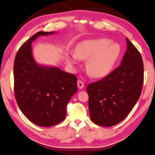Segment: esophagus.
<instances>
[{
  "mask_svg": "<svg viewBox=\"0 0 155 155\" xmlns=\"http://www.w3.org/2000/svg\"><path fill=\"white\" fill-rule=\"evenodd\" d=\"M77 85H78V87L79 89H83L84 87V83L81 81H80V80H79V81H77Z\"/></svg>",
  "mask_w": 155,
  "mask_h": 155,
  "instance_id": "esophagus-1",
  "label": "esophagus"
}]
</instances>
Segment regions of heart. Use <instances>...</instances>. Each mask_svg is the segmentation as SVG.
Instances as JSON below:
<instances>
[{"label":"heart","mask_w":155,"mask_h":155,"mask_svg":"<svg viewBox=\"0 0 155 155\" xmlns=\"http://www.w3.org/2000/svg\"><path fill=\"white\" fill-rule=\"evenodd\" d=\"M120 54V46L111 43L106 38L87 40L81 42L76 47L75 54L68 58L70 63H75L78 58L88 59L87 70L95 78L107 76L113 68Z\"/></svg>","instance_id":"heart-1"}]
</instances>
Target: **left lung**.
<instances>
[{
    "label": "left lung",
    "instance_id": "obj_1",
    "mask_svg": "<svg viewBox=\"0 0 155 155\" xmlns=\"http://www.w3.org/2000/svg\"><path fill=\"white\" fill-rule=\"evenodd\" d=\"M126 41L127 51L120 66L87 87L90 119L97 125L111 127L122 122L141 93L143 60L139 51L127 38Z\"/></svg>",
    "mask_w": 155,
    "mask_h": 155
}]
</instances>
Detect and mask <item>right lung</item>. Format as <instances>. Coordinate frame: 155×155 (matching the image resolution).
<instances>
[{
	"instance_id": "obj_1",
	"label": "right lung",
	"mask_w": 155,
	"mask_h": 155,
	"mask_svg": "<svg viewBox=\"0 0 155 155\" xmlns=\"http://www.w3.org/2000/svg\"><path fill=\"white\" fill-rule=\"evenodd\" d=\"M39 31L27 40L16 54L14 64L15 98L21 111L40 127L59 124L66 116V106L77 92V78L55 66L39 65L32 53V43Z\"/></svg>"
}]
</instances>
